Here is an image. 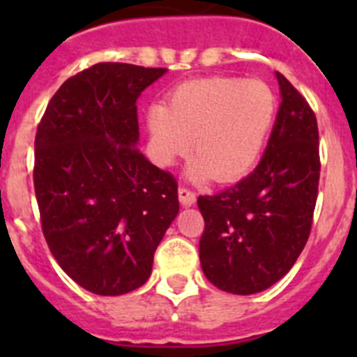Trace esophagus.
Segmentation results:
<instances>
[{
  "instance_id": "esophagus-1",
  "label": "esophagus",
  "mask_w": 357,
  "mask_h": 357,
  "mask_svg": "<svg viewBox=\"0 0 357 357\" xmlns=\"http://www.w3.org/2000/svg\"><path fill=\"white\" fill-rule=\"evenodd\" d=\"M178 200H181V204L184 207H189L193 206L195 202H197V195H195V191H191L189 188H178Z\"/></svg>"
}]
</instances>
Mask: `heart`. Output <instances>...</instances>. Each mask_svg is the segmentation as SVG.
<instances>
[{"label":"heart","mask_w":357,"mask_h":357,"mask_svg":"<svg viewBox=\"0 0 357 357\" xmlns=\"http://www.w3.org/2000/svg\"><path fill=\"white\" fill-rule=\"evenodd\" d=\"M275 94L261 80L209 77L176 85L168 105L146 114L151 157L172 166L191 150L193 178L234 182L259 159L275 118Z\"/></svg>","instance_id":"obj_1"}]
</instances>
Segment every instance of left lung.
<instances>
[{
  "instance_id": "8db88e82",
  "label": "left lung",
  "mask_w": 357,
  "mask_h": 357,
  "mask_svg": "<svg viewBox=\"0 0 357 357\" xmlns=\"http://www.w3.org/2000/svg\"><path fill=\"white\" fill-rule=\"evenodd\" d=\"M280 107L257 168L222 193L198 197L200 264L216 288L252 295L291 270L307 243L318 181V125L305 98L275 73Z\"/></svg>"
}]
</instances>
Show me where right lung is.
Masks as SVG:
<instances>
[{"instance_id":"add662e5","label":"right lung","mask_w":357,"mask_h":357,"mask_svg":"<svg viewBox=\"0 0 357 357\" xmlns=\"http://www.w3.org/2000/svg\"><path fill=\"white\" fill-rule=\"evenodd\" d=\"M168 69L100 62L53 94L36 134L33 185L56 263L103 296L143 286L178 213L176 181L137 148V98Z\"/></svg>"}]
</instances>
